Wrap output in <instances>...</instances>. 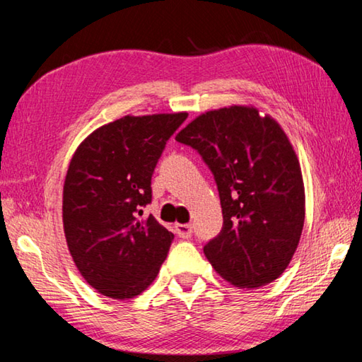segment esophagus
<instances>
[{
    "label": "esophagus",
    "mask_w": 362,
    "mask_h": 362,
    "mask_svg": "<svg viewBox=\"0 0 362 362\" xmlns=\"http://www.w3.org/2000/svg\"><path fill=\"white\" fill-rule=\"evenodd\" d=\"M175 233L180 238H183V240H188V238H192L193 226L189 225V223H177L175 225Z\"/></svg>",
    "instance_id": "1"
}]
</instances>
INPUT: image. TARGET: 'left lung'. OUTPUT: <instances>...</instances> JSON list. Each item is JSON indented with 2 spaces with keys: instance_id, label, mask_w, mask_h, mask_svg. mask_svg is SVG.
I'll list each match as a JSON object with an SVG mask.
<instances>
[{
  "instance_id": "left-lung-1",
  "label": "left lung",
  "mask_w": 362,
  "mask_h": 362,
  "mask_svg": "<svg viewBox=\"0 0 362 362\" xmlns=\"http://www.w3.org/2000/svg\"><path fill=\"white\" fill-rule=\"evenodd\" d=\"M175 140L198 150L218 188L223 228L204 246L207 260L241 289L273 283L305 222L302 169L283 127L252 105H231L196 116Z\"/></svg>"
}]
</instances>
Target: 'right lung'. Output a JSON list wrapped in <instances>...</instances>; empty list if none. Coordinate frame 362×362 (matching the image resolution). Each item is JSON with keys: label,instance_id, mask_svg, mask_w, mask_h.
<instances>
[{"label": "right lung", "instance_id": "obj_1", "mask_svg": "<svg viewBox=\"0 0 362 362\" xmlns=\"http://www.w3.org/2000/svg\"><path fill=\"white\" fill-rule=\"evenodd\" d=\"M187 112L122 116L100 126L73 153L64 182L66 246L81 276L102 296L142 293L166 260L174 235L142 217L151 175Z\"/></svg>", "mask_w": 362, "mask_h": 362}]
</instances>
